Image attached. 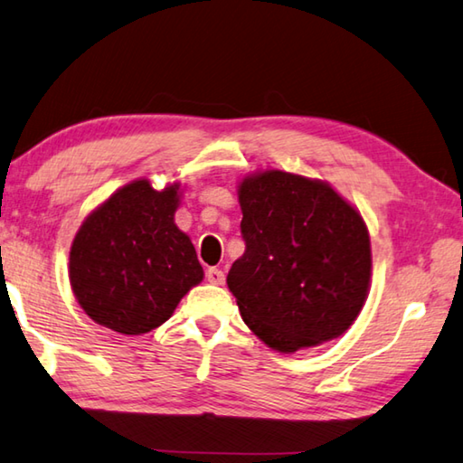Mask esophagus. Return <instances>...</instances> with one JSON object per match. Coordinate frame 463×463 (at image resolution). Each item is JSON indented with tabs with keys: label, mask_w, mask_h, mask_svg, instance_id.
<instances>
[{
	"label": "esophagus",
	"mask_w": 463,
	"mask_h": 463,
	"mask_svg": "<svg viewBox=\"0 0 463 463\" xmlns=\"http://www.w3.org/2000/svg\"><path fill=\"white\" fill-rule=\"evenodd\" d=\"M205 277H207V280L211 282V285H223V280H225L223 270H219V269H209L205 272Z\"/></svg>",
	"instance_id": "1"
}]
</instances>
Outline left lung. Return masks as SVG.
Masks as SVG:
<instances>
[{"label":"left lung","mask_w":463,"mask_h":463,"mask_svg":"<svg viewBox=\"0 0 463 463\" xmlns=\"http://www.w3.org/2000/svg\"><path fill=\"white\" fill-rule=\"evenodd\" d=\"M238 199L246 250L227 288L246 326L282 354L345 334L370 293L360 211L326 181L274 168L246 176Z\"/></svg>","instance_id":"8db88e82"}]
</instances>
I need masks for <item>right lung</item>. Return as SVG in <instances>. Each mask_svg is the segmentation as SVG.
Here are the masks:
<instances>
[{"label": "right lung", "instance_id": "right-lung-1", "mask_svg": "<svg viewBox=\"0 0 463 463\" xmlns=\"http://www.w3.org/2000/svg\"><path fill=\"white\" fill-rule=\"evenodd\" d=\"M181 184L121 186L80 223L69 256L72 295L95 323L142 335L170 319L203 280L191 238L175 223Z\"/></svg>", "mask_w": 463, "mask_h": 463}]
</instances>
